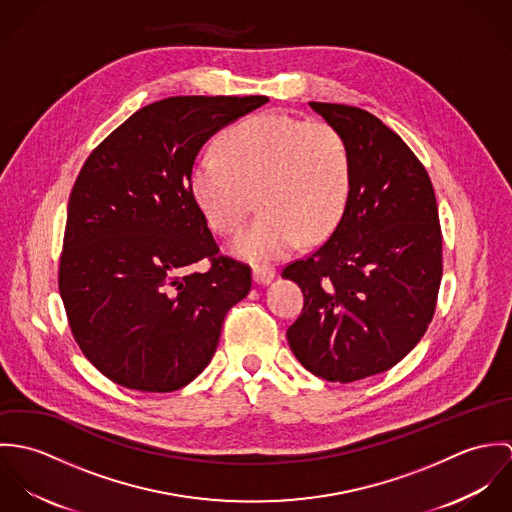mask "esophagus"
<instances>
[{
	"instance_id": "esophagus-1",
	"label": "esophagus",
	"mask_w": 512,
	"mask_h": 512,
	"mask_svg": "<svg viewBox=\"0 0 512 512\" xmlns=\"http://www.w3.org/2000/svg\"><path fill=\"white\" fill-rule=\"evenodd\" d=\"M252 278H254V282L258 286H266V284H270L276 278V270L270 268V266H256L252 270Z\"/></svg>"
}]
</instances>
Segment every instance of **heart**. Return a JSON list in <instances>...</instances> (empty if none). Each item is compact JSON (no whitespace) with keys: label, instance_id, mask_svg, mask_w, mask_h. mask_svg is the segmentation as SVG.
<instances>
[{"label":"heart","instance_id":"b5f03b06","mask_svg":"<svg viewBox=\"0 0 512 512\" xmlns=\"http://www.w3.org/2000/svg\"><path fill=\"white\" fill-rule=\"evenodd\" d=\"M351 187V157L327 122L258 114L219 140V155H201L189 189L207 222L234 234L258 203L262 213L232 242L250 262L280 260L305 238L327 240L343 217Z\"/></svg>","mask_w":512,"mask_h":512}]
</instances>
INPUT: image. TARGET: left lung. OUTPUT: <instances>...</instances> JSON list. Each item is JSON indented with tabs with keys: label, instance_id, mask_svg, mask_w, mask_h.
Instances as JSON below:
<instances>
[{
	"label": "left lung",
	"instance_id": "1",
	"mask_svg": "<svg viewBox=\"0 0 512 512\" xmlns=\"http://www.w3.org/2000/svg\"><path fill=\"white\" fill-rule=\"evenodd\" d=\"M309 106L343 136L351 187L329 240L282 272L303 292L288 343L315 376L355 382L400 363L434 317L438 203L420 159L376 116L345 104Z\"/></svg>",
	"mask_w": 512,
	"mask_h": 512
}]
</instances>
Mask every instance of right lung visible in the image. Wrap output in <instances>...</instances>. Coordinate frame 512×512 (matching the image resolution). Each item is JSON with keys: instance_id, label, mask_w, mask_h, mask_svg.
<instances>
[{"instance_id": "1", "label": "right lung", "mask_w": 512, "mask_h": 512, "mask_svg": "<svg viewBox=\"0 0 512 512\" xmlns=\"http://www.w3.org/2000/svg\"><path fill=\"white\" fill-rule=\"evenodd\" d=\"M266 96H173L144 106L96 147L74 183L59 270L84 357L112 382L173 392L197 378L222 321L252 288L217 256L189 189L199 149ZM209 257L205 275L186 268Z\"/></svg>"}]
</instances>
